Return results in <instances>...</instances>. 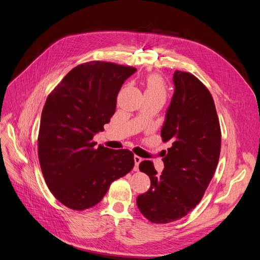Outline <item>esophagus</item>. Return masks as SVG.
Wrapping results in <instances>:
<instances>
[{
  "label": "esophagus",
  "mask_w": 260,
  "mask_h": 260,
  "mask_svg": "<svg viewBox=\"0 0 260 260\" xmlns=\"http://www.w3.org/2000/svg\"><path fill=\"white\" fill-rule=\"evenodd\" d=\"M142 161V158H141V157H139V156H135V162H136V166H135V170L136 171H138L139 170V165H140V162Z\"/></svg>",
  "instance_id": "1"
}]
</instances>
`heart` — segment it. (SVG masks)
I'll return each mask as SVG.
<instances>
[{
  "mask_svg": "<svg viewBox=\"0 0 260 260\" xmlns=\"http://www.w3.org/2000/svg\"><path fill=\"white\" fill-rule=\"evenodd\" d=\"M145 92H161L165 93V86L161 78L152 75L146 80V91Z\"/></svg>",
  "mask_w": 260,
  "mask_h": 260,
  "instance_id": "1",
  "label": "heart"
}]
</instances>
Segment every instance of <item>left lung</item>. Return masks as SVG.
Masks as SVG:
<instances>
[{"label": "left lung", "instance_id": "8db88e82", "mask_svg": "<svg viewBox=\"0 0 260 260\" xmlns=\"http://www.w3.org/2000/svg\"><path fill=\"white\" fill-rule=\"evenodd\" d=\"M175 93L166 114L161 139L171 142L164 170L144 160L140 170L151 179L149 190L138 196V207L153 223H169L186 216L201 202L217 168L221 130L214 100L202 81L176 70Z\"/></svg>", "mask_w": 260, "mask_h": 260}]
</instances>
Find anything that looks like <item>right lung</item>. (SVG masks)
<instances>
[{
	"instance_id": "1",
	"label": "right lung",
	"mask_w": 260,
	"mask_h": 260,
	"mask_svg": "<svg viewBox=\"0 0 260 260\" xmlns=\"http://www.w3.org/2000/svg\"><path fill=\"white\" fill-rule=\"evenodd\" d=\"M131 66L92 60L78 65L49 94L38 136V156L49 190L74 210L95 206L115 180L135 166L129 149L95 146V133L115 114Z\"/></svg>"
}]
</instances>
